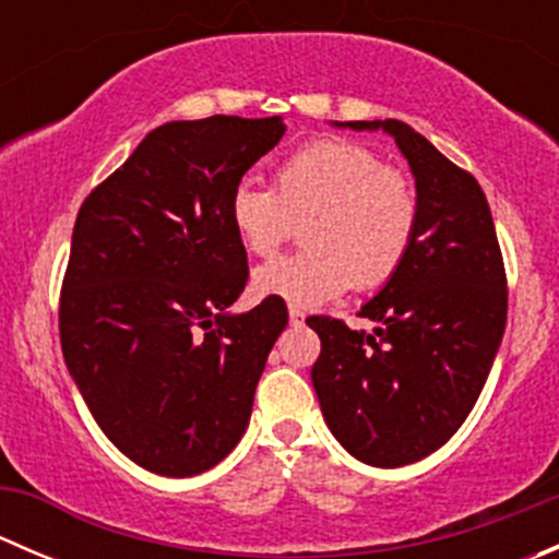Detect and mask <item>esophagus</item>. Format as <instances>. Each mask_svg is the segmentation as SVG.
Here are the masks:
<instances>
[{"mask_svg":"<svg viewBox=\"0 0 559 559\" xmlns=\"http://www.w3.org/2000/svg\"><path fill=\"white\" fill-rule=\"evenodd\" d=\"M289 321H292V324H302V321H306V313H302L300 311V308H289Z\"/></svg>","mask_w":559,"mask_h":559,"instance_id":"1","label":"esophagus"}]
</instances>
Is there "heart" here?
<instances>
[{
	"mask_svg": "<svg viewBox=\"0 0 559 559\" xmlns=\"http://www.w3.org/2000/svg\"><path fill=\"white\" fill-rule=\"evenodd\" d=\"M302 224L308 248L253 270L251 289L297 308H319L352 284L376 289L405 262L419 229V194L405 173L354 140H316L292 154L275 189L240 180L229 222L240 246L270 257Z\"/></svg>",
	"mask_w": 559,
	"mask_h": 559,
	"instance_id": "heart-1",
	"label": "heart"
}]
</instances>
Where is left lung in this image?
Segmentation results:
<instances>
[{"instance_id": "left-lung-1", "label": "left lung", "mask_w": 559, "mask_h": 559, "mask_svg": "<svg viewBox=\"0 0 559 559\" xmlns=\"http://www.w3.org/2000/svg\"><path fill=\"white\" fill-rule=\"evenodd\" d=\"M384 132L408 159L419 229L397 273L362 316L373 332L311 316L321 337L311 370L326 427L373 467L425 460L476 405L506 330V270L487 197L471 173L403 121H335Z\"/></svg>"}]
</instances>
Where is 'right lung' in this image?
I'll return each instance as SVG.
<instances>
[{"label": "right lung", "mask_w": 559, "mask_h": 559, "mask_svg": "<svg viewBox=\"0 0 559 559\" xmlns=\"http://www.w3.org/2000/svg\"><path fill=\"white\" fill-rule=\"evenodd\" d=\"M281 116L170 121L78 213L61 289L67 370L112 447L159 476L211 471L243 438L286 306H229L248 278L229 194Z\"/></svg>", "instance_id": "1"}]
</instances>
